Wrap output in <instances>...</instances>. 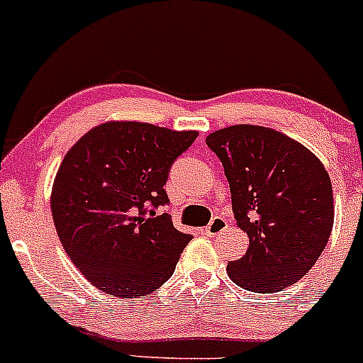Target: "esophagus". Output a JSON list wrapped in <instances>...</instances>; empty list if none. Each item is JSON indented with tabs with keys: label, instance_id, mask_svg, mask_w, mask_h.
Instances as JSON below:
<instances>
[{
	"label": "esophagus",
	"instance_id": "34e87169",
	"mask_svg": "<svg viewBox=\"0 0 363 363\" xmlns=\"http://www.w3.org/2000/svg\"><path fill=\"white\" fill-rule=\"evenodd\" d=\"M227 227H228V223L225 218L214 216L211 220V223H209L206 228H202V232H204L206 235H218V233H221L223 230H227Z\"/></svg>",
	"mask_w": 363,
	"mask_h": 363
}]
</instances>
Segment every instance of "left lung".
I'll return each instance as SVG.
<instances>
[{
	"label": "left lung",
	"mask_w": 363,
	"mask_h": 363,
	"mask_svg": "<svg viewBox=\"0 0 363 363\" xmlns=\"http://www.w3.org/2000/svg\"><path fill=\"white\" fill-rule=\"evenodd\" d=\"M206 143L225 167L237 227L249 247L227 264L245 291H282L320 258L334 225L333 183L320 159L272 128L235 124Z\"/></svg>",
	"instance_id": "1"
}]
</instances>
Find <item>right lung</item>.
Wrapping results in <instances>:
<instances>
[{"mask_svg": "<svg viewBox=\"0 0 363 363\" xmlns=\"http://www.w3.org/2000/svg\"><path fill=\"white\" fill-rule=\"evenodd\" d=\"M197 131L107 121L64 155L52 186L62 245L84 279L118 298L150 294L173 275L192 240L173 227L164 183Z\"/></svg>", "mask_w": 363, "mask_h": 363, "instance_id": "obj_1", "label": "right lung"}]
</instances>
